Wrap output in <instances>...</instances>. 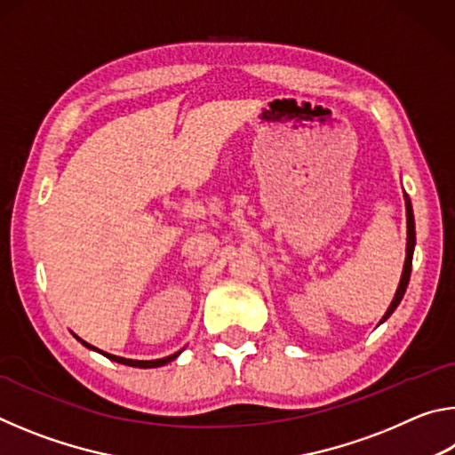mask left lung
<instances>
[{"instance_id": "1", "label": "left lung", "mask_w": 455, "mask_h": 455, "mask_svg": "<svg viewBox=\"0 0 455 455\" xmlns=\"http://www.w3.org/2000/svg\"><path fill=\"white\" fill-rule=\"evenodd\" d=\"M405 211H407V257H405V265H403V275H402V281H399V287H397L394 301H391L387 313L383 315L381 323L397 309L399 303H402L405 289H407V283H410V276H411V260H413V246H415V222H413V209H411L410 196L407 195H405Z\"/></svg>"}]
</instances>
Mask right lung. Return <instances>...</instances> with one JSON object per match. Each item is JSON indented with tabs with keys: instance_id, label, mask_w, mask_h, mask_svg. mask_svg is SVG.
<instances>
[{
	"instance_id": "right-lung-1",
	"label": "right lung",
	"mask_w": 455,
	"mask_h": 455,
	"mask_svg": "<svg viewBox=\"0 0 455 455\" xmlns=\"http://www.w3.org/2000/svg\"><path fill=\"white\" fill-rule=\"evenodd\" d=\"M80 339V337H78ZM82 341V339H80ZM84 345H86V347H90V349H94V351H98V353H102L104 357H108V359H112V361H116V363H122V365H130V367H142V369H148V367H160V365H166V363H171L172 359H176L180 355V351L179 353H174V355H168V357H164V359H154V361H134V359H124V357H116V355H110V353H104V351H100V349H96V347H92V345H88L86 341H82Z\"/></svg>"
}]
</instances>
